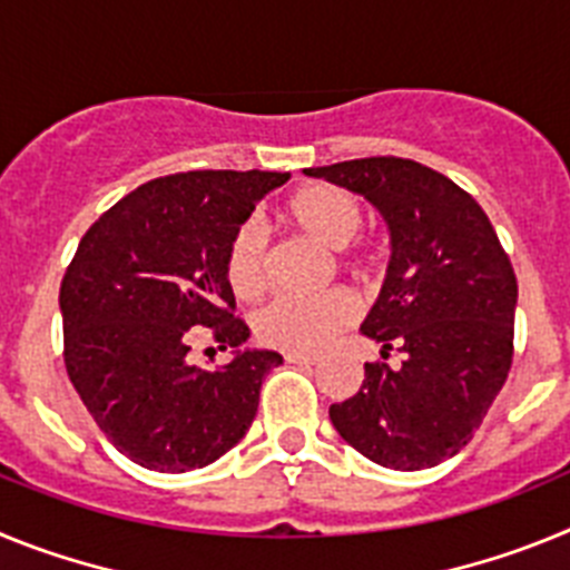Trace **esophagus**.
I'll use <instances>...</instances> for the list:
<instances>
[{"label":"esophagus","instance_id":"34e87169","mask_svg":"<svg viewBox=\"0 0 570 570\" xmlns=\"http://www.w3.org/2000/svg\"><path fill=\"white\" fill-rule=\"evenodd\" d=\"M285 362H291V365H316V362H320V356H314V354H285Z\"/></svg>","mask_w":570,"mask_h":570}]
</instances>
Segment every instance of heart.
<instances>
[{
	"label": "heart",
	"instance_id": "1",
	"mask_svg": "<svg viewBox=\"0 0 570 570\" xmlns=\"http://www.w3.org/2000/svg\"><path fill=\"white\" fill-rule=\"evenodd\" d=\"M282 219L328 250L347 248L362 230V210L356 199L334 185H308L296 190L282 208ZM225 279L236 299L250 302L265 291L268 254H265V236L256 225H239L230 234L225 248ZM354 316V299L342 291L316 299L279 296L256 314L254 328L265 345L288 354H314L328 345L342 328H347Z\"/></svg>",
	"mask_w": 570,
	"mask_h": 570
}]
</instances>
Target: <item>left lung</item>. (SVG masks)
Instances as JSON below:
<instances>
[{"label": "left lung", "instance_id": "8db88e82", "mask_svg": "<svg viewBox=\"0 0 570 570\" xmlns=\"http://www.w3.org/2000/svg\"><path fill=\"white\" fill-rule=\"evenodd\" d=\"M360 194L391 234V262L360 331L402 365L365 362L331 422L362 456L420 471L460 454L511 371L517 276L497 230L448 176L396 156L305 168Z\"/></svg>", "mask_w": 570, "mask_h": 570}]
</instances>
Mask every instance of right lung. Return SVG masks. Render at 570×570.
I'll use <instances>...</instances> for the list:
<instances>
[{"label":"right lung","instance_id":"obj_1","mask_svg":"<svg viewBox=\"0 0 570 570\" xmlns=\"http://www.w3.org/2000/svg\"><path fill=\"white\" fill-rule=\"evenodd\" d=\"M274 170H188L150 179L105 210L79 242L59 291L65 367L108 440L136 465L185 473L248 434L276 351L245 347L225 248ZM208 327V332H203ZM230 346L216 372L190 366L189 342Z\"/></svg>","mask_w":570,"mask_h":570}]
</instances>
